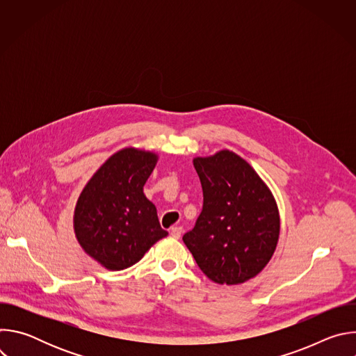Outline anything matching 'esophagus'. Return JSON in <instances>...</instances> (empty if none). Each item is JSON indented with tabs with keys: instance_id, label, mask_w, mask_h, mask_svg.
<instances>
[{
	"instance_id": "1",
	"label": "esophagus",
	"mask_w": 356,
	"mask_h": 356,
	"mask_svg": "<svg viewBox=\"0 0 356 356\" xmlns=\"http://www.w3.org/2000/svg\"><path fill=\"white\" fill-rule=\"evenodd\" d=\"M181 232H183V228H181V227H172V228H170V236L175 238V239H179L180 235H181Z\"/></svg>"
}]
</instances>
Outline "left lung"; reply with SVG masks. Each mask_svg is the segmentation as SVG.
<instances>
[{
  "instance_id": "obj_1",
  "label": "left lung",
  "mask_w": 356,
  "mask_h": 356,
  "mask_svg": "<svg viewBox=\"0 0 356 356\" xmlns=\"http://www.w3.org/2000/svg\"><path fill=\"white\" fill-rule=\"evenodd\" d=\"M202 211L183 235L198 268L218 284H241L261 273L280 235L277 202L268 184L235 152L193 159Z\"/></svg>"
}]
</instances>
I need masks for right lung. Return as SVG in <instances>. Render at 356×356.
Returning <instances> with one entry per match:
<instances>
[{"instance_id":"obj_1","label":"right lung","mask_w":356,"mask_h":356,"mask_svg":"<svg viewBox=\"0 0 356 356\" xmlns=\"http://www.w3.org/2000/svg\"><path fill=\"white\" fill-rule=\"evenodd\" d=\"M158 159L155 152L124 147L98 168L77 198L76 239L86 255L107 270L135 265L168 236L155 204L143 193Z\"/></svg>"}]
</instances>
